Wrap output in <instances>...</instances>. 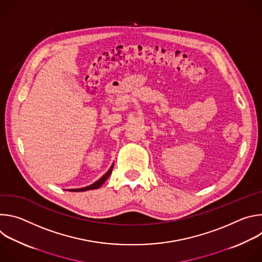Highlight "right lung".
I'll list each match as a JSON object with an SVG mask.
<instances>
[{
	"label": "right lung",
	"mask_w": 262,
	"mask_h": 262,
	"mask_svg": "<svg viewBox=\"0 0 262 262\" xmlns=\"http://www.w3.org/2000/svg\"><path fill=\"white\" fill-rule=\"evenodd\" d=\"M113 167H114V164L111 166V168L108 169V171L101 177V178H99L96 182H94L93 184H91V185H88V186H86V188H82V189H73V190H71V192H84V191H89V190H95V189H98V188H100V186L103 184V182L108 178V176L111 175V173H112V171H113Z\"/></svg>",
	"instance_id": "1"
}]
</instances>
